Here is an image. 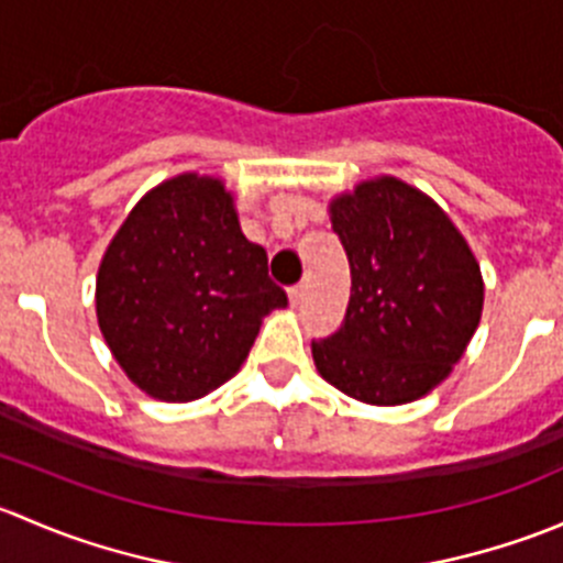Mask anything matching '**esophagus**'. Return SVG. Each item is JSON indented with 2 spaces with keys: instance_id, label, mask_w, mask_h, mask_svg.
<instances>
[{
  "instance_id": "esophagus-1",
  "label": "esophagus",
  "mask_w": 563,
  "mask_h": 563,
  "mask_svg": "<svg viewBox=\"0 0 563 563\" xmlns=\"http://www.w3.org/2000/svg\"><path fill=\"white\" fill-rule=\"evenodd\" d=\"M305 283H297V286H291L288 288V299H291V308H299V305H302V299H305Z\"/></svg>"
}]
</instances>
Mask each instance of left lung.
<instances>
[{
    "instance_id": "left-lung-1",
    "label": "left lung",
    "mask_w": 563,
    "mask_h": 563,
    "mask_svg": "<svg viewBox=\"0 0 563 563\" xmlns=\"http://www.w3.org/2000/svg\"><path fill=\"white\" fill-rule=\"evenodd\" d=\"M349 255L343 323L313 340L318 373L371 406H400L450 376L482 316V275L452 220L417 187L382 176L332 201Z\"/></svg>"
}]
</instances>
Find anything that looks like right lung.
<instances>
[{
    "label": "right lung",
    "mask_w": 563,
    "mask_h": 563,
    "mask_svg": "<svg viewBox=\"0 0 563 563\" xmlns=\"http://www.w3.org/2000/svg\"><path fill=\"white\" fill-rule=\"evenodd\" d=\"M266 250L245 240L218 179L181 174L146 192L108 245L98 321L130 382L185 402L229 382L261 318L286 308Z\"/></svg>",
    "instance_id": "add662e5"
}]
</instances>
